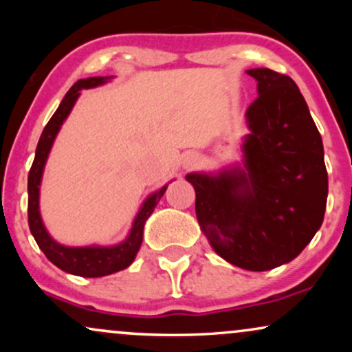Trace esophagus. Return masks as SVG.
Returning a JSON list of instances; mask_svg holds the SVG:
<instances>
[{"mask_svg": "<svg viewBox=\"0 0 352 352\" xmlns=\"http://www.w3.org/2000/svg\"><path fill=\"white\" fill-rule=\"evenodd\" d=\"M197 164H199V157L192 152L185 153L184 159H182V165H184V168H192L193 165H197Z\"/></svg>", "mask_w": 352, "mask_h": 352, "instance_id": "obj_1", "label": "esophagus"}]
</instances>
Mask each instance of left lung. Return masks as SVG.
Returning <instances> with one entry per match:
<instances>
[{"label":"left lung","instance_id":"obj_1","mask_svg":"<svg viewBox=\"0 0 352 352\" xmlns=\"http://www.w3.org/2000/svg\"><path fill=\"white\" fill-rule=\"evenodd\" d=\"M258 98L246 109L243 160L185 175L200 230L228 263L266 272L294 260L321 228L328 199L324 148L292 78L248 69Z\"/></svg>","mask_w":352,"mask_h":352}]
</instances>
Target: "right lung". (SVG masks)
I'll use <instances>...</instances> for the list:
<instances>
[{
    "label": "right lung",
    "instance_id": "add662e5",
    "mask_svg": "<svg viewBox=\"0 0 352 352\" xmlns=\"http://www.w3.org/2000/svg\"><path fill=\"white\" fill-rule=\"evenodd\" d=\"M112 76H106V78H87L79 79L78 82L72 86L64 99L60 100L58 111L51 117L50 122L44 127L41 137H39L38 147H36L34 162L31 165L30 175H28V223H30V230L33 233L36 243L46 254L47 260L52 265H56L63 272L76 274V276L84 278H99L107 276L120 270H125L127 266L132 265L135 260L137 252L140 250L144 238V225L147 218L152 215L153 208L157 207L159 200L167 190L168 184L164 185L157 192L151 193L147 199L144 200L142 207L139 208L137 215L132 223L131 232L125 236L124 241L111 246H100V245H91V246H66L60 245L50 235L46 227L43 223L41 212H39V187H41L43 172L46 167V160L50 157L51 147L54 144L56 135H58L60 125L71 114L72 107H74L76 100L79 99L80 91L82 89H92L106 84L111 80Z\"/></svg>",
    "mask_w": 352,
    "mask_h": 352
}]
</instances>
